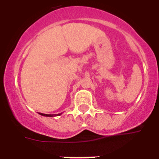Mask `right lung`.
<instances>
[{
    "mask_svg": "<svg viewBox=\"0 0 159 159\" xmlns=\"http://www.w3.org/2000/svg\"><path fill=\"white\" fill-rule=\"evenodd\" d=\"M40 116H46V117H53V116H60L62 113L60 114H57V115H48V114H43V113H39Z\"/></svg>",
    "mask_w": 159,
    "mask_h": 159,
    "instance_id": "1",
    "label": "right lung"
}]
</instances>
